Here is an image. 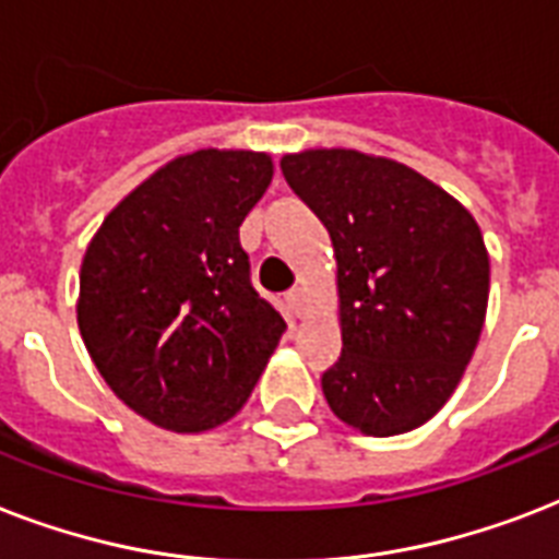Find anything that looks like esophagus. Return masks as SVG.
<instances>
[{"label": "esophagus", "instance_id": "1", "mask_svg": "<svg viewBox=\"0 0 559 559\" xmlns=\"http://www.w3.org/2000/svg\"><path fill=\"white\" fill-rule=\"evenodd\" d=\"M307 296H305V287H296L287 293V305H289V313L298 316V319H305L307 316Z\"/></svg>", "mask_w": 559, "mask_h": 559}]
</instances>
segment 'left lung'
<instances>
[{"label": "left lung", "instance_id": "obj_1", "mask_svg": "<svg viewBox=\"0 0 559 559\" xmlns=\"http://www.w3.org/2000/svg\"><path fill=\"white\" fill-rule=\"evenodd\" d=\"M289 188L331 231L342 357L322 373L333 415L373 438L426 424L450 400L485 328L490 258L459 200L394 159L305 151Z\"/></svg>", "mask_w": 559, "mask_h": 559}]
</instances>
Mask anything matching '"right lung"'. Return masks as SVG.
Listing matches in <instances>:
<instances>
[{"label": "right lung", "mask_w": 559, "mask_h": 559, "mask_svg": "<svg viewBox=\"0 0 559 559\" xmlns=\"http://www.w3.org/2000/svg\"><path fill=\"white\" fill-rule=\"evenodd\" d=\"M270 182L266 153H188L127 193L86 246L83 345L116 397L162 429L235 417L287 331L240 246Z\"/></svg>", "instance_id": "1"}]
</instances>
